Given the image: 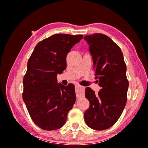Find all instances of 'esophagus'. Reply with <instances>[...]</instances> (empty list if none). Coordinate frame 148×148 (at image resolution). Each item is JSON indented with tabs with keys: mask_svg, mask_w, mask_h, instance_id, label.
Here are the masks:
<instances>
[{
	"mask_svg": "<svg viewBox=\"0 0 148 148\" xmlns=\"http://www.w3.org/2000/svg\"><path fill=\"white\" fill-rule=\"evenodd\" d=\"M75 89H76V95L77 98H80L81 97L84 96V92H85V88L82 86H79V85H76L75 86Z\"/></svg>",
	"mask_w": 148,
	"mask_h": 148,
	"instance_id": "obj_1",
	"label": "esophagus"
}]
</instances>
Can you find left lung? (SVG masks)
Here are the masks:
<instances>
[{
    "label": "left lung",
    "instance_id": "1",
    "mask_svg": "<svg viewBox=\"0 0 148 148\" xmlns=\"http://www.w3.org/2000/svg\"><path fill=\"white\" fill-rule=\"evenodd\" d=\"M84 40L92 56L95 78L101 87L98 94L90 87L86 88L90 107L84 113V120L94 130H105L115 124L126 105V64L121 48L107 36L96 33L84 36Z\"/></svg>",
    "mask_w": 148,
    "mask_h": 148
}]
</instances>
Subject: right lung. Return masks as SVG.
I'll return each mask as SVG.
<instances>
[{
  "instance_id": "add662e5",
  "label": "right lung",
  "mask_w": 148,
  "mask_h": 148,
  "mask_svg": "<svg viewBox=\"0 0 148 148\" xmlns=\"http://www.w3.org/2000/svg\"><path fill=\"white\" fill-rule=\"evenodd\" d=\"M82 35L56 34L38 43L27 61L23 100L35 124L44 130L60 129L76 100L75 86L58 84L66 57Z\"/></svg>"
}]
</instances>
